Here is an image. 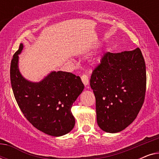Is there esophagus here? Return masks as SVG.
<instances>
[{
	"label": "esophagus",
	"mask_w": 159,
	"mask_h": 159,
	"mask_svg": "<svg viewBox=\"0 0 159 159\" xmlns=\"http://www.w3.org/2000/svg\"><path fill=\"white\" fill-rule=\"evenodd\" d=\"M81 79H82V81L83 82L84 85H88L89 84V77L88 75H86V74H84V75H82L81 77Z\"/></svg>",
	"instance_id": "esophagus-1"
}]
</instances>
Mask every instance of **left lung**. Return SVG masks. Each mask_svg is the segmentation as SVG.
<instances>
[{"mask_svg":"<svg viewBox=\"0 0 159 159\" xmlns=\"http://www.w3.org/2000/svg\"><path fill=\"white\" fill-rule=\"evenodd\" d=\"M97 122L103 131L125 129L142 108L146 90L145 63L140 49L104 53L90 80Z\"/></svg>","mask_w":159,"mask_h":159,"instance_id":"left-lung-1","label":"left lung"}]
</instances>
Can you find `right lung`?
Returning <instances> with one entry per match:
<instances>
[{
    "instance_id": "add662e5",
    "label": "right lung",
    "mask_w": 159,
    "mask_h": 159,
    "mask_svg": "<svg viewBox=\"0 0 159 159\" xmlns=\"http://www.w3.org/2000/svg\"><path fill=\"white\" fill-rule=\"evenodd\" d=\"M13 56L10 77L13 93L24 116L37 129L49 135L66 134L75 127L71 108L84 88L81 78L71 72L52 71L40 82L25 80L18 69V55Z\"/></svg>"
}]
</instances>
